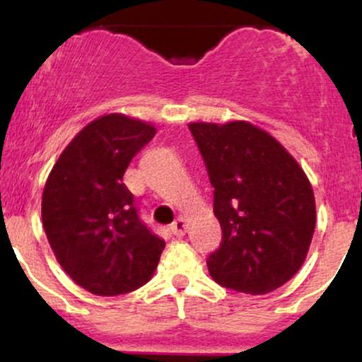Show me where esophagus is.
Instances as JSON below:
<instances>
[{"label":"esophagus","mask_w":362,"mask_h":362,"mask_svg":"<svg viewBox=\"0 0 362 362\" xmlns=\"http://www.w3.org/2000/svg\"><path fill=\"white\" fill-rule=\"evenodd\" d=\"M185 218H182V216H178V218L170 224V230H172V233L175 236H184L185 235Z\"/></svg>","instance_id":"34e87169"}]
</instances>
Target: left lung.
Listing matches in <instances>:
<instances>
[{"instance_id": "8db88e82", "label": "left lung", "mask_w": 362, "mask_h": 362, "mask_svg": "<svg viewBox=\"0 0 362 362\" xmlns=\"http://www.w3.org/2000/svg\"><path fill=\"white\" fill-rule=\"evenodd\" d=\"M214 187L221 243L207 257L218 284L267 294L301 269L313 238L315 195L298 161L250 122L189 124Z\"/></svg>"}]
</instances>
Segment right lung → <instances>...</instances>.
I'll list each match as a JSON object with an SVG mask.
<instances>
[{
  "label": "right lung",
  "mask_w": 362,
  "mask_h": 362,
  "mask_svg": "<svg viewBox=\"0 0 362 362\" xmlns=\"http://www.w3.org/2000/svg\"><path fill=\"white\" fill-rule=\"evenodd\" d=\"M156 129L109 114L81 129L61 153L42 194V223L61 267L97 296L151 279L165 242L139 218L122 177Z\"/></svg>",
  "instance_id": "right-lung-1"
}]
</instances>
